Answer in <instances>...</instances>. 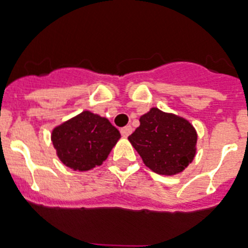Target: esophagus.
<instances>
[{
	"instance_id": "34e87169",
	"label": "esophagus",
	"mask_w": 248,
	"mask_h": 248,
	"mask_svg": "<svg viewBox=\"0 0 248 248\" xmlns=\"http://www.w3.org/2000/svg\"><path fill=\"white\" fill-rule=\"evenodd\" d=\"M132 134V127L131 126H124V127L121 128V135L124 137H127Z\"/></svg>"
}]
</instances>
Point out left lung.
Listing matches in <instances>:
<instances>
[{"mask_svg":"<svg viewBox=\"0 0 248 248\" xmlns=\"http://www.w3.org/2000/svg\"><path fill=\"white\" fill-rule=\"evenodd\" d=\"M128 140L147 168L161 175H174L194 159L197 132L184 118L151 108Z\"/></svg>","mask_w":248,"mask_h":248,"instance_id":"left-lung-1","label":"left lung"}]
</instances>
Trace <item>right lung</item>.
<instances>
[{
    "instance_id": "obj_1",
    "label": "right lung",
    "mask_w": 248,
    "mask_h": 248,
    "mask_svg": "<svg viewBox=\"0 0 248 248\" xmlns=\"http://www.w3.org/2000/svg\"><path fill=\"white\" fill-rule=\"evenodd\" d=\"M121 137L107 118L88 111L54 128L51 135L59 159L68 168L87 171L101 165Z\"/></svg>"
}]
</instances>
